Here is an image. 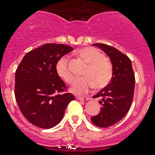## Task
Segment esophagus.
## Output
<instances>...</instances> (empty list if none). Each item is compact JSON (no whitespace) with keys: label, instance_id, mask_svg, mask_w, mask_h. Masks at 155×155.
<instances>
[{"label":"esophagus","instance_id":"esophagus-1","mask_svg":"<svg viewBox=\"0 0 155 155\" xmlns=\"http://www.w3.org/2000/svg\"><path fill=\"white\" fill-rule=\"evenodd\" d=\"M77 98L78 100H81V101H88V100H90V98H88V97H77Z\"/></svg>","mask_w":155,"mask_h":155}]
</instances>
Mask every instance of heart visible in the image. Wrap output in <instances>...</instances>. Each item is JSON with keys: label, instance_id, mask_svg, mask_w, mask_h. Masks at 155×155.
I'll use <instances>...</instances> for the list:
<instances>
[{"label": "heart", "instance_id": "obj_1", "mask_svg": "<svg viewBox=\"0 0 155 155\" xmlns=\"http://www.w3.org/2000/svg\"><path fill=\"white\" fill-rule=\"evenodd\" d=\"M78 54L87 64L88 68L84 73V78L75 80L71 91L75 94H84L94 86L96 89H102L110 83L113 77V64L99 50L94 47L82 48ZM57 73L61 78L68 84L74 81V76L70 68L68 57H62L59 60L56 67Z\"/></svg>", "mask_w": 155, "mask_h": 155}]
</instances>
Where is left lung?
<instances>
[{
	"label": "left lung",
	"instance_id": "left-lung-1",
	"mask_svg": "<svg viewBox=\"0 0 155 155\" xmlns=\"http://www.w3.org/2000/svg\"><path fill=\"white\" fill-rule=\"evenodd\" d=\"M92 45L105 52L113 66L110 83L94 95V98H101L100 113L91 118L94 125L105 128L117 124L128 113L134 98L135 77L131 61L125 54L108 45Z\"/></svg>",
	"mask_w": 155,
	"mask_h": 155
}]
</instances>
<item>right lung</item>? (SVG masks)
<instances>
[{
    "label": "right lung",
    "instance_id": "add662e5",
    "mask_svg": "<svg viewBox=\"0 0 155 155\" xmlns=\"http://www.w3.org/2000/svg\"><path fill=\"white\" fill-rule=\"evenodd\" d=\"M74 49L64 44L47 43L25 54L15 72V94L19 109L31 124L43 129L55 127L66 108L74 100L63 93L66 85L57 73V64Z\"/></svg>",
    "mask_w": 155,
    "mask_h": 155
}]
</instances>
